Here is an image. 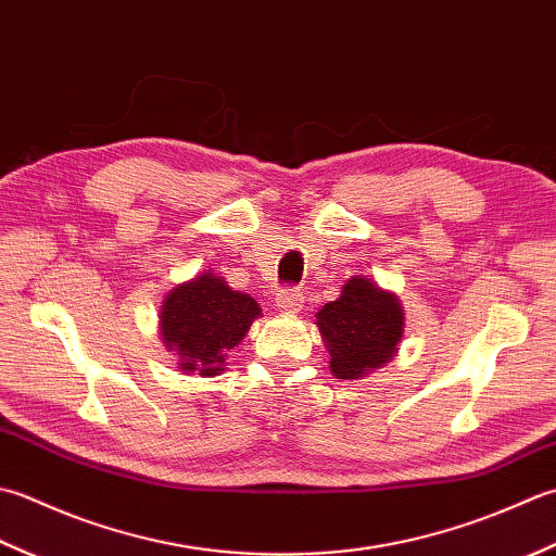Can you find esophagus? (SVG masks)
<instances>
[{
  "mask_svg": "<svg viewBox=\"0 0 556 556\" xmlns=\"http://www.w3.org/2000/svg\"><path fill=\"white\" fill-rule=\"evenodd\" d=\"M302 302H304L302 290L294 288V286H286V288H280L276 292V304H278V309H282V312H300Z\"/></svg>",
  "mask_w": 556,
  "mask_h": 556,
  "instance_id": "1",
  "label": "esophagus"
}]
</instances>
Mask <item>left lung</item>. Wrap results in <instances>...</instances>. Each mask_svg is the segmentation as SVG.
Masks as SVG:
<instances>
[{
  "label": "left lung",
  "instance_id": "obj_1",
  "mask_svg": "<svg viewBox=\"0 0 556 556\" xmlns=\"http://www.w3.org/2000/svg\"><path fill=\"white\" fill-rule=\"evenodd\" d=\"M338 379H362L393 357L403 336V309L391 292L367 278H350L341 298L316 314Z\"/></svg>",
  "mask_w": 556,
  "mask_h": 556
}]
</instances>
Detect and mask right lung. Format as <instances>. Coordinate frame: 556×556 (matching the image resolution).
<instances>
[{"label": "right lung", "mask_w": 556, "mask_h": 556, "mask_svg": "<svg viewBox=\"0 0 556 556\" xmlns=\"http://www.w3.org/2000/svg\"><path fill=\"white\" fill-rule=\"evenodd\" d=\"M262 307L218 276L203 274L167 294L161 331L167 350L179 355V369L213 377L223 371L230 350L247 336Z\"/></svg>", "instance_id": "1"}]
</instances>
